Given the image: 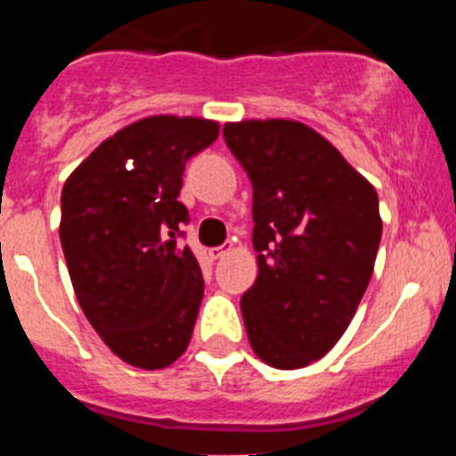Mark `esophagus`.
Listing matches in <instances>:
<instances>
[{
	"instance_id": "obj_1",
	"label": "esophagus",
	"mask_w": 456,
	"mask_h": 456,
	"mask_svg": "<svg viewBox=\"0 0 456 456\" xmlns=\"http://www.w3.org/2000/svg\"><path fill=\"white\" fill-rule=\"evenodd\" d=\"M228 251H232V244H224V247H215V248H209V257H212V260H219V257H224Z\"/></svg>"
}]
</instances>
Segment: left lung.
Returning <instances> with one entry per match:
<instances>
[{
  "instance_id": "1",
  "label": "left lung",
  "mask_w": 456,
  "mask_h": 456,
  "mask_svg": "<svg viewBox=\"0 0 456 456\" xmlns=\"http://www.w3.org/2000/svg\"><path fill=\"white\" fill-rule=\"evenodd\" d=\"M253 184L256 283L241 294L253 352L305 368L347 331L381 241L379 199L333 143L297 120L225 123Z\"/></svg>"
}]
</instances>
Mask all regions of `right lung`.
I'll return each instance as SVG.
<instances>
[{"mask_svg": "<svg viewBox=\"0 0 456 456\" xmlns=\"http://www.w3.org/2000/svg\"><path fill=\"white\" fill-rule=\"evenodd\" d=\"M216 136L215 120L148 116L102 141L63 184L72 288L104 345L134 368H168L191 340L203 276L178 247L189 221L178 196L187 159Z\"/></svg>", "mask_w": 456, "mask_h": 456, "instance_id": "1", "label": "right lung"}]
</instances>
